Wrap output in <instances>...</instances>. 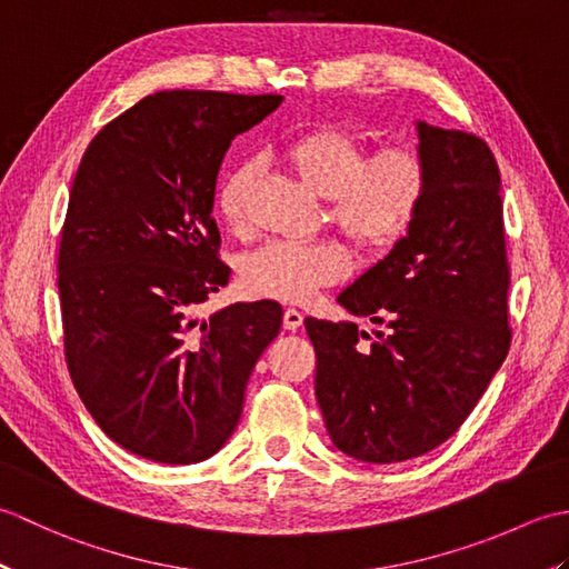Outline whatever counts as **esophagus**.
Returning a JSON list of instances; mask_svg holds the SVG:
<instances>
[{
    "mask_svg": "<svg viewBox=\"0 0 569 569\" xmlns=\"http://www.w3.org/2000/svg\"><path fill=\"white\" fill-rule=\"evenodd\" d=\"M300 325H303V312L296 310V308H286V312H283V328L296 332Z\"/></svg>",
    "mask_w": 569,
    "mask_h": 569,
    "instance_id": "esophagus-1",
    "label": "esophagus"
}]
</instances>
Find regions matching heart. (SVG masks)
Segmentation results:
<instances>
[{
  "label": "heart",
  "instance_id": "obj_1",
  "mask_svg": "<svg viewBox=\"0 0 569 569\" xmlns=\"http://www.w3.org/2000/svg\"><path fill=\"white\" fill-rule=\"evenodd\" d=\"M278 156L322 196L328 220L367 253L396 247L413 229L428 196V161L413 143H386L365 153L355 131L318 124L283 139ZM249 178V166L229 168L214 196L217 212L234 232L247 227ZM347 271L349 253L342 241L273 239L241 259L239 278L251 296L298 303L342 281Z\"/></svg>",
  "mask_w": 569,
  "mask_h": 569
}]
</instances>
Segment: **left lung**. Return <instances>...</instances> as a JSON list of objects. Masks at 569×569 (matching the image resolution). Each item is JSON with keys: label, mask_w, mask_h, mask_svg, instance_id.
<instances>
[{"label": "left lung", "mask_w": 569, "mask_h": 569, "mask_svg": "<svg viewBox=\"0 0 569 569\" xmlns=\"http://www.w3.org/2000/svg\"><path fill=\"white\" fill-rule=\"evenodd\" d=\"M430 186L413 229L340 293L352 316L306 318L316 396L332 442L393 465L442 445L462 426L511 347L499 166L471 131L418 124Z\"/></svg>", "instance_id": "left-lung-1"}]
</instances>
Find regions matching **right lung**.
<instances>
[{
	"mask_svg": "<svg viewBox=\"0 0 569 569\" xmlns=\"http://www.w3.org/2000/svg\"><path fill=\"white\" fill-rule=\"evenodd\" d=\"M281 94L163 90L104 124L72 180L58 249L63 352L94 422L163 465L212 457L251 369L281 330L276 300L196 310L229 278L212 217L220 163Z\"/></svg>",
	"mask_w": 569,
	"mask_h": 569,
	"instance_id": "add662e5",
	"label": "right lung"
}]
</instances>
